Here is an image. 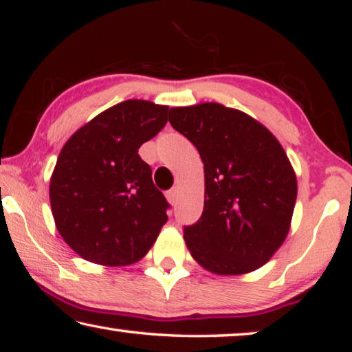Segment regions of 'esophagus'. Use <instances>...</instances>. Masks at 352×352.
I'll return each instance as SVG.
<instances>
[{"label":"esophagus","instance_id":"esophagus-1","mask_svg":"<svg viewBox=\"0 0 352 352\" xmlns=\"http://www.w3.org/2000/svg\"><path fill=\"white\" fill-rule=\"evenodd\" d=\"M166 197H168L170 205H175L177 200H178V189H177V188H172L170 190H168V194H166Z\"/></svg>","mask_w":352,"mask_h":352}]
</instances>
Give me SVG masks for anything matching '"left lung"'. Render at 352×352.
Listing matches in <instances>:
<instances>
[{
  "label": "left lung",
  "mask_w": 352,
  "mask_h": 352,
  "mask_svg": "<svg viewBox=\"0 0 352 352\" xmlns=\"http://www.w3.org/2000/svg\"><path fill=\"white\" fill-rule=\"evenodd\" d=\"M169 122L197 147L205 170L201 217L184 226L192 258L216 275L259 269L289 234L296 175L269 129L217 102L174 107Z\"/></svg>",
  "instance_id": "1"
}]
</instances>
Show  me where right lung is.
<instances>
[{
  "label": "right lung",
  "instance_id": "1",
  "mask_svg": "<svg viewBox=\"0 0 352 352\" xmlns=\"http://www.w3.org/2000/svg\"><path fill=\"white\" fill-rule=\"evenodd\" d=\"M168 105L129 99L99 113L65 142L50 183L63 241L93 264L144 258L168 220L162 190L138 148L168 122Z\"/></svg>",
  "mask_w": 352,
  "mask_h": 352
}]
</instances>
